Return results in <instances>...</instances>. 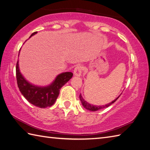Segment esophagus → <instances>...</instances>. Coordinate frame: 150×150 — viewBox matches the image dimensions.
Here are the masks:
<instances>
[{"label":"esophagus","mask_w":150,"mask_h":150,"mask_svg":"<svg viewBox=\"0 0 150 150\" xmlns=\"http://www.w3.org/2000/svg\"><path fill=\"white\" fill-rule=\"evenodd\" d=\"M82 70H83V67L80 65H78L75 67L74 70V74L76 76H80L82 73Z\"/></svg>","instance_id":"1"}]
</instances>
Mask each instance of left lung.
<instances>
[{
	"mask_svg": "<svg viewBox=\"0 0 150 150\" xmlns=\"http://www.w3.org/2000/svg\"><path fill=\"white\" fill-rule=\"evenodd\" d=\"M120 96H118L117 98H116L115 100H114L113 101H112L111 103H108V104H105L104 105H94L91 104V103H88L87 102H86V101H85L83 98V97H82L81 94H79V99H80L81 102L82 103V105H83V106L84 107V108L88 110V111H98V110H100V109H103V108H108V107L110 106L111 104H112V103H113L114 102H115L116 101H117V100H118V98L119 97H120Z\"/></svg>",
	"mask_w": 150,
	"mask_h": 150,
	"instance_id": "obj_1",
	"label": "left lung"
}]
</instances>
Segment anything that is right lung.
<instances>
[{"label": "right lung", "mask_w": 150, "mask_h": 150, "mask_svg": "<svg viewBox=\"0 0 150 150\" xmlns=\"http://www.w3.org/2000/svg\"><path fill=\"white\" fill-rule=\"evenodd\" d=\"M37 33L33 32L30 38ZM72 73L70 72L61 73L50 85L45 87L37 86L24 78L20 72L19 61L16 65L17 82L21 94L30 103L40 108H46L54 104L59 96L61 88L72 78Z\"/></svg>", "instance_id": "obj_1"}]
</instances>
